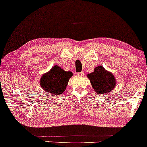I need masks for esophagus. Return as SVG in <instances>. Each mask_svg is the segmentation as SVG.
<instances>
[{
    "instance_id": "1",
    "label": "esophagus",
    "mask_w": 147,
    "mask_h": 147,
    "mask_svg": "<svg viewBox=\"0 0 147 147\" xmlns=\"http://www.w3.org/2000/svg\"><path fill=\"white\" fill-rule=\"evenodd\" d=\"M78 74V76H84V71H81V72H78V74Z\"/></svg>"
}]
</instances>
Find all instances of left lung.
Segmentation results:
<instances>
[{"label": "left lung", "mask_w": 147, "mask_h": 147, "mask_svg": "<svg viewBox=\"0 0 147 147\" xmlns=\"http://www.w3.org/2000/svg\"><path fill=\"white\" fill-rule=\"evenodd\" d=\"M87 77L90 79L92 88L98 94H107L116 85L113 75L101 66L96 67L92 73L88 74Z\"/></svg>", "instance_id": "left-lung-1"}]
</instances>
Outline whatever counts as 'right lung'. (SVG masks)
<instances>
[{
	"instance_id": "right-lung-1",
	"label": "right lung",
	"mask_w": 147,
	"mask_h": 147,
	"mask_svg": "<svg viewBox=\"0 0 147 147\" xmlns=\"http://www.w3.org/2000/svg\"><path fill=\"white\" fill-rule=\"evenodd\" d=\"M71 71H66L60 66L55 65L48 73L40 79V85L47 94L52 96L61 94L66 90L69 79L72 76Z\"/></svg>"
}]
</instances>
